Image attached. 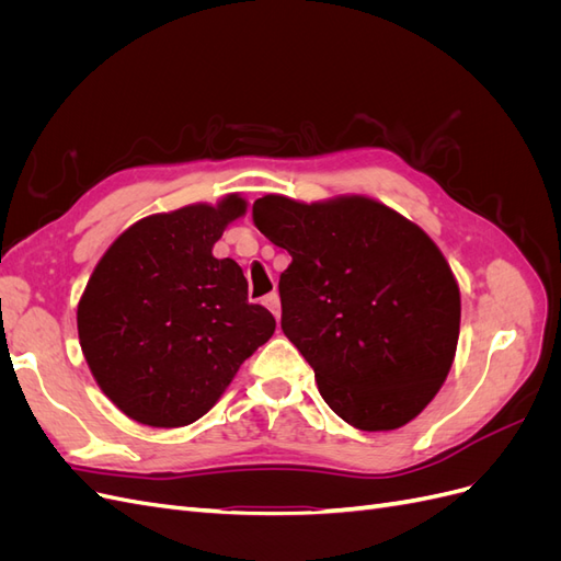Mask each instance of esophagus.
Wrapping results in <instances>:
<instances>
[{"label": "esophagus", "instance_id": "esophagus-1", "mask_svg": "<svg viewBox=\"0 0 561 561\" xmlns=\"http://www.w3.org/2000/svg\"><path fill=\"white\" fill-rule=\"evenodd\" d=\"M264 307L276 316V320H280V297H278V293L266 295V297H264Z\"/></svg>", "mask_w": 561, "mask_h": 561}]
</instances>
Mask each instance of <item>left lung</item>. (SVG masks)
Wrapping results in <instances>:
<instances>
[{
    "mask_svg": "<svg viewBox=\"0 0 561 561\" xmlns=\"http://www.w3.org/2000/svg\"><path fill=\"white\" fill-rule=\"evenodd\" d=\"M252 217L290 252L280 325L330 410L367 433L416 419L443 388L461 330V293L431 236L358 194L313 203L266 194Z\"/></svg>",
    "mask_w": 561,
    "mask_h": 561,
    "instance_id": "1",
    "label": "left lung"
}]
</instances>
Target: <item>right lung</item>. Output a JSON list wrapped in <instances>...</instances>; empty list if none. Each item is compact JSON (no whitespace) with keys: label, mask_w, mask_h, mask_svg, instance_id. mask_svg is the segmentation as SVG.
<instances>
[{"label":"right lung","mask_w":561,"mask_h":561,"mask_svg":"<svg viewBox=\"0 0 561 561\" xmlns=\"http://www.w3.org/2000/svg\"><path fill=\"white\" fill-rule=\"evenodd\" d=\"M248 201L227 194L138 219L95 264L77 309L79 344L100 390L151 428L190 426L222 398L276 320L213 245Z\"/></svg>","instance_id":"obj_1"}]
</instances>
